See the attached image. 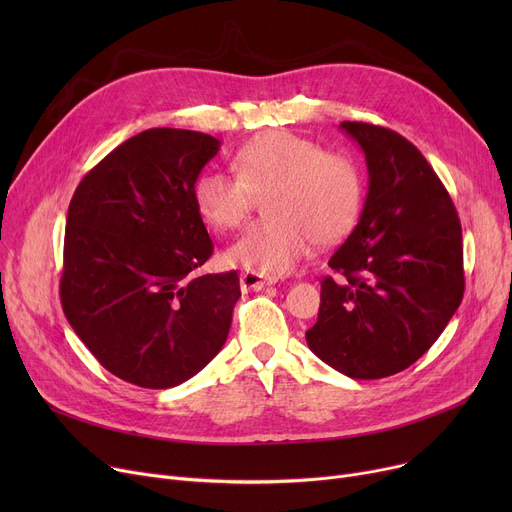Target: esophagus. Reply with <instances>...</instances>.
Returning a JSON list of instances; mask_svg holds the SVG:
<instances>
[{
    "label": "esophagus",
    "instance_id": "esophagus-1",
    "mask_svg": "<svg viewBox=\"0 0 512 512\" xmlns=\"http://www.w3.org/2000/svg\"><path fill=\"white\" fill-rule=\"evenodd\" d=\"M272 284V278L267 276H261V274H255V272H242L240 274V286L245 290H263L265 286Z\"/></svg>",
    "mask_w": 512,
    "mask_h": 512
}]
</instances>
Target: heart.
Wrapping results in <instances>:
<instances>
[{
	"instance_id": "1",
	"label": "heart",
	"mask_w": 512,
	"mask_h": 512,
	"mask_svg": "<svg viewBox=\"0 0 512 512\" xmlns=\"http://www.w3.org/2000/svg\"><path fill=\"white\" fill-rule=\"evenodd\" d=\"M236 174L205 170L193 199L215 230L245 222L255 195H265L270 218L245 228L226 251L230 263L261 276H282L305 259L313 242L334 245L357 226L365 180L357 161L328 153L319 143L288 130L259 132L234 157Z\"/></svg>"
}]
</instances>
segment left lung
Masks as SVG:
<instances>
[{"instance_id": "8db88e82", "label": "left lung", "mask_w": 512, "mask_h": 512, "mask_svg": "<svg viewBox=\"0 0 512 512\" xmlns=\"http://www.w3.org/2000/svg\"><path fill=\"white\" fill-rule=\"evenodd\" d=\"M363 151L369 186L359 224L330 257L311 351L353 380H380L432 346L465 292L454 203L421 151L398 132L342 122Z\"/></svg>"}]
</instances>
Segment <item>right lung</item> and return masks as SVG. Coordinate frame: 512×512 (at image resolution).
I'll return each instance as SVG.
<instances>
[{
    "label": "right lung",
    "mask_w": 512,
    "mask_h": 512,
    "mask_svg": "<svg viewBox=\"0 0 512 512\" xmlns=\"http://www.w3.org/2000/svg\"><path fill=\"white\" fill-rule=\"evenodd\" d=\"M209 134L149 128L83 178L68 207L60 297L95 359L141 388H174L222 351L236 272L195 276L213 253L193 186Z\"/></svg>",
    "instance_id": "1"
}]
</instances>
